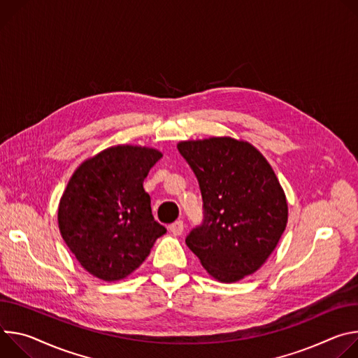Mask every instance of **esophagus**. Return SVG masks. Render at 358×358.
<instances>
[{"instance_id":"1","label":"esophagus","mask_w":358,"mask_h":358,"mask_svg":"<svg viewBox=\"0 0 358 358\" xmlns=\"http://www.w3.org/2000/svg\"><path fill=\"white\" fill-rule=\"evenodd\" d=\"M169 230H171L175 236L182 234V231H183V222H182V220H176L175 223H172V224L169 226Z\"/></svg>"}]
</instances>
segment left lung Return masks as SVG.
<instances>
[{"label": "left lung", "mask_w": 358, "mask_h": 358, "mask_svg": "<svg viewBox=\"0 0 358 358\" xmlns=\"http://www.w3.org/2000/svg\"><path fill=\"white\" fill-rule=\"evenodd\" d=\"M178 149L199 180L205 222L186 237L215 280L234 283L257 271L287 226L286 193L252 143L230 136L182 141Z\"/></svg>", "instance_id": "1"}]
</instances>
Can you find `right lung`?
<instances>
[{
  "instance_id": "right-lung-1",
  "label": "right lung",
  "mask_w": 358,
  "mask_h": 358,
  "mask_svg": "<svg viewBox=\"0 0 358 358\" xmlns=\"http://www.w3.org/2000/svg\"><path fill=\"white\" fill-rule=\"evenodd\" d=\"M161 157V150L148 146L106 148L75 169L61 196L62 239L79 264L103 282L132 274L166 233L153 219L143 189Z\"/></svg>"
}]
</instances>
